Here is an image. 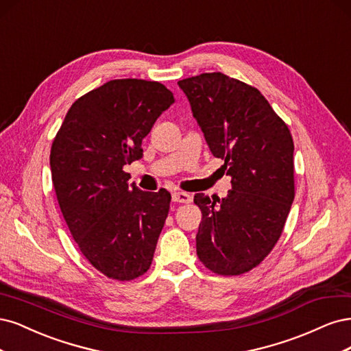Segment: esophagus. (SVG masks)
I'll return each instance as SVG.
<instances>
[{"label": "esophagus", "instance_id": "obj_1", "mask_svg": "<svg viewBox=\"0 0 351 351\" xmlns=\"http://www.w3.org/2000/svg\"><path fill=\"white\" fill-rule=\"evenodd\" d=\"M172 201L173 202H182V204H189V202L192 201V197L189 194H186V192L176 191L172 194Z\"/></svg>", "mask_w": 351, "mask_h": 351}]
</instances>
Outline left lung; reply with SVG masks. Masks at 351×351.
<instances>
[{
    "instance_id": "1",
    "label": "left lung",
    "mask_w": 351,
    "mask_h": 351,
    "mask_svg": "<svg viewBox=\"0 0 351 351\" xmlns=\"http://www.w3.org/2000/svg\"><path fill=\"white\" fill-rule=\"evenodd\" d=\"M214 157L224 160L226 198L195 194L202 213L197 255L210 271L241 276L264 261L295 199L291 134L258 88L223 73L178 82Z\"/></svg>"
}]
</instances>
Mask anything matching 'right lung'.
<instances>
[{"instance_id": "1", "label": "right lung", "mask_w": 351, "mask_h": 351, "mask_svg": "<svg viewBox=\"0 0 351 351\" xmlns=\"http://www.w3.org/2000/svg\"><path fill=\"white\" fill-rule=\"evenodd\" d=\"M175 101L162 83L121 78L78 97L51 147L56 199L78 246L101 274L130 281L150 268L171 194L145 192L123 166Z\"/></svg>"}]
</instances>
